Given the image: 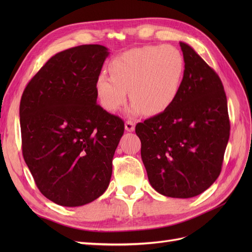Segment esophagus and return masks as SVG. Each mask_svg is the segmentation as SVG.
Listing matches in <instances>:
<instances>
[{"mask_svg": "<svg viewBox=\"0 0 252 252\" xmlns=\"http://www.w3.org/2000/svg\"><path fill=\"white\" fill-rule=\"evenodd\" d=\"M125 130L128 132L134 131V123L131 121H127L125 123Z\"/></svg>", "mask_w": 252, "mask_h": 252, "instance_id": "1", "label": "esophagus"}]
</instances>
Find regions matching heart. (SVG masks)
Listing matches in <instances>:
<instances>
[{"label": "heart", "instance_id": "obj_1", "mask_svg": "<svg viewBox=\"0 0 252 252\" xmlns=\"http://www.w3.org/2000/svg\"><path fill=\"white\" fill-rule=\"evenodd\" d=\"M111 75L101 73L95 93L102 107L118 111L126 103L128 91L132 100L127 116L147 112L156 116L177 100L185 74L183 53L171 45H149L125 51L109 63Z\"/></svg>", "mask_w": 252, "mask_h": 252}]
</instances>
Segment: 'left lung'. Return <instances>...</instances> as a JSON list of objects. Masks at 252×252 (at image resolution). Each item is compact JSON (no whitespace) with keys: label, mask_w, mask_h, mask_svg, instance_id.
I'll list each match as a JSON object with an SVG mask.
<instances>
[{"label":"left lung","mask_w":252,"mask_h":252,"mask_svg":"<svg viewBox=\"0 0 252 252\" xmlns=\"http://www.w3.org/2000/svg\"><path fill=\"white\" fill-rule=\"evenodd\" d=\"M185 74L166 111L135 126L150 185L165 196L204 192L222 169L230 124L222 81L194 49L180 42Z\"/></svg>","instance_id":"left-lung-1"}]
</instances>
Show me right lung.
<instances>
[{
  "instance_id": "1",
  "label": "right lung",
  "mask_w": 252,
  "mask_h": 252,
  "mask_svg": "<svg viewBox=\"0 0 252 252\" xmlns=\"http://www.w3.org/2000/svg\"><path fill=\"white\" fill-rule=\"evenodd\" d=\"M108 48L81 45L50 58L20 104L22 150L43 195L66 207L108 188L124 122L96 104L95 81Z\"/></svg>"
}]
</instances>
